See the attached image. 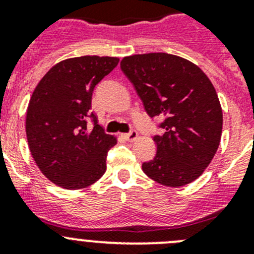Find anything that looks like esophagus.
Listing matches in <instances>:
<instances>
[{
  "label": "esophagus",
  "instance_id": "1",
  "mask_svg": "<svg viewBox=\"0 0 254 254\" xmlns=\"http://www.w3.org/2000/svg\"><path fill=\"white\" fill-rule=\"evenodd\" d=\"M137 136H138V134H137V132H136V131H131L129 133L123 134V137L128 141V142H133V141L137 138Z\"/></svg>",
  "mask_w": 254,
  "mask_h": 254
}]
</instances>
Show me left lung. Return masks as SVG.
Listing matches in <instances>:
<instances>
[{
  "mask_svg": "<svg viewBox=\"0 0 254 254\" xmlns=\"http://www.w3.org/2000/svg\"><path fill=\"white\" fill-rule=\"evenodd\" d=\"M121 68L131 80L150 117L164 118L152 160L142 164L149 178L167 187L196 181L210 165L223 132V109L202 69L169 53L125 57Z\"/></svg>",
  "mask_w": 254,
  "mask_h": 254,
  "instance_id": "left-lung-1",
  "label": "left lung"
}]
</instances>
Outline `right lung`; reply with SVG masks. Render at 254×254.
Segmentation results:
<instances>
[{
    "label": "right lung",
    "mask_w": 254,
    "mask_h": 254,
    "mask_svg": "<svg viewBox=\"0 0 254 254\" xmlns=\"http://www.w3.org/2000/svg\"><path fill=\"white\" fill-rule=\"evenodd\" d=\"M118 57L82 56L52 67L34 89L26 111L30 154L47 179L64 190H81L107 170L117 137L105 133L90 111L94 87L118 64ZM94 122L87 127V120Z\"/></svg>",
    "instance_id": "1"
}]
</instances>
